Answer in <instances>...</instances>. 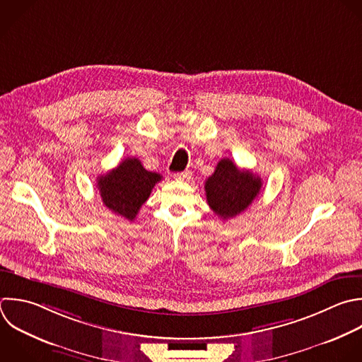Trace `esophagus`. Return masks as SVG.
<instances>
[{"instance_id": "1", "label": "esophagus", "mask_w": 362, "mask_h": 362, "mask_svg": "<svg viewBox=\"0 0 362 362\" xmlns=\"http://www.w3.org/2000/svg\"><path fill=\"white\" fill-rule=\"evenodd\" d=\"M191 177V171H182V173H175L174 174V178L178 180V181H185Z\"/></svg>"}]
</instances>
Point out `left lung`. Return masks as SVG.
Returning <instances> with one entry per match:
<instances>
[{
  "label": "left lung",
  "instance_id": "left-lung-1",
  "mask_svg": "<svg viewBox=\"0 0 362 362\" xmlns=\"http://www.w3.org/2000/svg\"><path fill=\"white\" fill-rule=\"evenodd\" d=\"M262 185L259 175L249 170H239L232 160L223 158L205 181L206 201L221 219H230L255 201Z\"/></svg>",
  "mask_w": 362,
  "mask_h": 362
}]
</instances>
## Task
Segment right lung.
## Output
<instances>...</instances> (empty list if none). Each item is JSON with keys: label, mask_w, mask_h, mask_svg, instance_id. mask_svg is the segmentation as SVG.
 I'll return each instance as SVG.
<instances>
[{"label": "right lung", "mask_w": 362, "mask_h": 362, "mask_svg": "<svg viewBox=\"0 0 362 362\" xmlns=\"http://www.w3.org/2000/svg\"><path fill=\"white\" fill-rule=\"evenodd\" d=\"M161 178L158 173L147 171L139 158L130 157L100 175L98 188L103 204L112 212L133 221Z\"/></svg>", "instance_id": "right-lung-1"}]
</instances>
